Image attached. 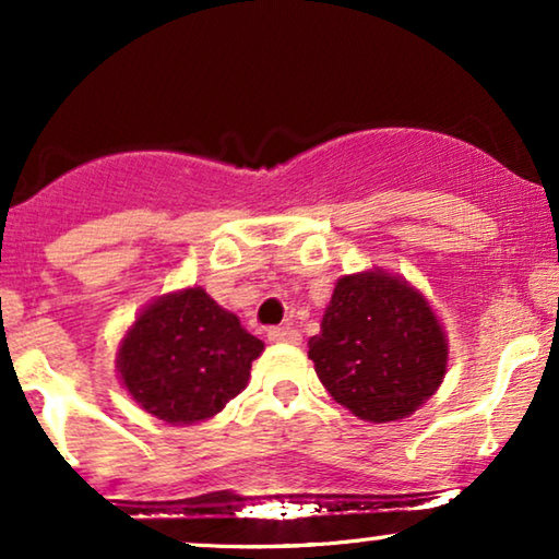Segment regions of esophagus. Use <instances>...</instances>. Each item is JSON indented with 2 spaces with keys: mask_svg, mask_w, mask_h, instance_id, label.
<instances>
[{
  "mask_svg": "<svg viewBox=\"0 0 559 559\" xmlns=\"http://www.w3.org/2000/svg\"><path fill=\"white\" fill-rule=\"evenodd\" d=\"M269 340L276 344H298L301 342V334H298L294 326H271Z\"/></svg>",
  "mask_w": 559,
  "mask_h": 559,
  "instance_id": "obj_1",
  "label": "esophagus"
}]
</instances>
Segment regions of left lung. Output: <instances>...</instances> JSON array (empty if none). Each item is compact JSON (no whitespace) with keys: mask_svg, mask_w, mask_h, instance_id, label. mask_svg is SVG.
I'll return each instance as SVG.
<instances>
[{"mask_svg":"<svg viewBox=\"0 0 559 559\" xmlns=\"http://www.w3.org/2000/svg\"><path fill=\"white\" fill-rule=\"evenodd\" d=\"M309 359L336 403L361 420L390 423L418 411L443 382L448 347L433 309L382 271L344 276Z\"/></svg>","mask_w":559,"mask_h":559,"instance_id":"obj_1","label":"left lung"}]
</instances>
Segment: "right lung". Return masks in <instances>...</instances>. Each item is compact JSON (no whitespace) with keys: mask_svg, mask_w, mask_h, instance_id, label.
<instances>
[{"mask_svg":"<svg viewBox=\"0 0 559 559\" xmlns=\"http://www.w3.org/2000/svg\"><path fill=\"white\" fill-rule=\"evenodd\" d=\"M263 342L202 288L164 296L136 319L119 352L131 397L164 423H200L246 390Z\"/></svg>","mask_w":559,"mask_h":559,"instance_id":"1","label":"right lung"}]
</instances>
